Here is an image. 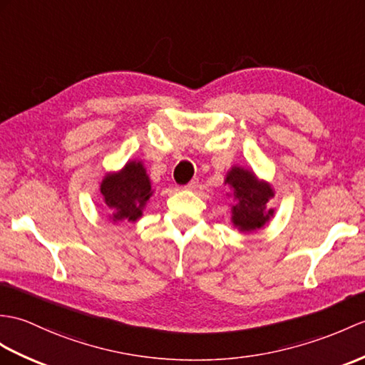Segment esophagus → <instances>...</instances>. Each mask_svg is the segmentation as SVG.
<instances>
[{"instance_id": "esophagus-1", "label": "esophagus", "mask_w": 365, "mask_h": 365, "mask_svg": "<svg viewBox=\"0 0 365 365\" xmlns=\"http://www.w3.org/2000/svg\"><path fill=\"white\" fill-rule=\"evenodd\" d=\"M197 183H199L197 179H192L190 183H186V185L183 186V188H185V190H194V188H196V186H197Z\"/></svg>"}]
</instances>
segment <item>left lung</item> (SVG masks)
I'll list each match as a JSON object with an SVG mask.
<instances>
[{"label":"left lung","mask_w":365,"mask_h":365,"mask_svg":"<svg viewBox=\"0 0 365 365\" xmlns=\"http://www.w3.org/2000/svg\"><path fill=\"white\" fill-rule=\"evenodd\" d=\"M225 183L235 188V197L238 199L232 208L233 224L241 230L250 232L264 225L269 217L274 215V210H266L269 197L274 196L269 185L257 182L255 175L241 168H233L228 173Z\"/></svg>","instance_id":"1"}]
</instances>
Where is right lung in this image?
Masks as SVG:
<instances>
[{
	"mask_svg": "<svg viewBox=\"0 0 365 365\" xmlns=\"http://www.w3.org/2000/svg\"><path fill=\"white\" fill-rule=\"evenodd\" d=\"M108 217L113 222L137 221L150 196V183L141 163L130 162L120 174L108 175L101 185Z\"/></svg>",
	"mask_w": 365,
	"mask_h": 365,
	"instance_id": "add662e5",
	"label": "right lung"
}]
</instances>
